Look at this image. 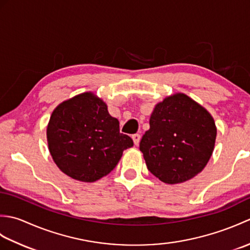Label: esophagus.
<instances>
[{
  "label": "esophagus",
  "instance_id": "34e87169",
  "mask_svg": "<svg viewBox=\"0 0 250 250\" xmlns=\"http://www.w3.org/2000/svg\"><path fill=\"white\" fill-rule=\"evenodd\" d=\"M132 139H133V142H134V144L137 146L140 144V140H141V135L140 134H133L132 135Z\"/></svg>",
  "mask_w": 250,
  "mask_h": 250
}]
</instances>
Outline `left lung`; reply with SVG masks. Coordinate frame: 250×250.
I'll return each mask as SVG.
<instances>
[{
    "label": "left lung",
    "mask_w": 250,
    "mask_h": 250,
    "mask_svg": "<svg viewBox=\"0 0 250 250\" xmlns=\"http://www.w3.org/2000/svg\"><path fill=\"white\" fill-rule=\"evenodd\" d=\"M150 128L140 143L147 168L161 182L174 185L198 175L213 153L217 129L213 117L184 93L158 103Z\"/></svg>",
    "instance_id": "1"
}]
</instances>
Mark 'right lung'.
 Segmentation results:
<instances>
[{"instance_id":"obj_1","label":"right lung","mask_w":250,"mask_h":250,"mask_svg":"<svg viewBox=\"0 0 250 250\" xmlns=\"http://www.w3.org/2000/svg\"><path fill=\"white\" fill-rule=\"evenodd\" d=\"M47 141L57 167L67 176L93 183L109 174L125 149L133 146L120 133L119 121L92 92L78 94L52 111Z\"/></svg>"}]
</instances>
